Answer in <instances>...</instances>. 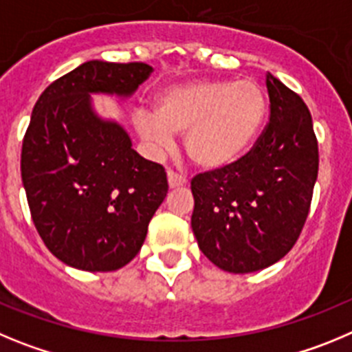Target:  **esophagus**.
I'll return each mask as SVG.
<instances>
[{
  "instance_id": "1",
  "label": "esophagus",
  "mask_w": 352,
  "mask_h": 352,
  "mask_svg": "<svg viewBox=\"0 0 352 352\" xmlns=\"http://www.w3.org/2000/svg\"><path fill=\"white\" fill-rule=\"evenodd\" d=\"M166 175H168V186H170V188H172V189L180 188V186H186V184H188V180H186V177L179 175V173L172 172V170H168V173H166Z\"/></svg>"
}]
</instances>
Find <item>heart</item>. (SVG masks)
Returning <instances> with one entry per match:
<instances>
[{"label":"heart","instance_id":"heart-1","mask_svg":"<svg viewBox=\"0 0 352 352\" xmlns=\"http://www.w3.org/2000/svg\"><path fill=\"white\" fill-rule=\"evenodd\" d=\"M267 94L251 78L173 85L156 98V112L135 113V128L154 151L184 135L186 153L201 168L219 170L249 151L267 116Z\"/></svg>","mask_w":352,"mask_h":352}]
</instances>
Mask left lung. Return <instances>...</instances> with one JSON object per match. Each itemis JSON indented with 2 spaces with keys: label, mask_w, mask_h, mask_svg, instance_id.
<instances>
[{
  "label": "left lung",
  "mask_w": 352,
  "mask_h": 352,
  "mask_svg": "<svg viewBox=\"0 0 352 352\" xmlns=\"http://www.w3.org/2000/svg\"><path fill=\"white\" fill-rule=\"evenodd\" d=\"M270 122L243 157L191 180V228L221 270L251 274L283 259L298 240L318 180L319 153L302 98L267 75Z\"/></svg>",
  "instance_id": "obj_1"
}]
</instances>
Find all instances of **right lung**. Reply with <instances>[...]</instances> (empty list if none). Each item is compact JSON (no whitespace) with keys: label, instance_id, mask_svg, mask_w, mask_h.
I'll use <instances>...</instances> for the list:
<instances>
[{"label":"right lung","instance_id":"add662e5","mask_svg":"<svg viewBox=\"0 0 352 352\" xmlns=\"http://www.w3.org/2000/svg\"><path fill=\"white\" fill-rule=\"evenodd\" d=\"M151 72L145 63L94 59L54 80L34 105L22 142V184L43 243L68 267L128 265L168 192L163 166L142 157L91 98H129Z\"/></svg>","mask_w":352,"mask_h":352}]
</instances>
